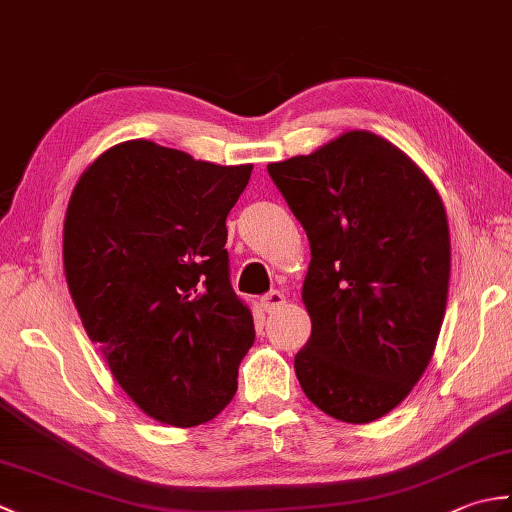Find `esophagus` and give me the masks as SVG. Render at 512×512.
Returning a JSON list of instances; mask_svg holds the SVG:
<instances>
[{
  "instance_id": "obj_1",
  "label": "esophagus",
  "mask_w": 512,
  "mask_h": 512,
  "mask_svg": "<svg viewBox=\"0 0 512 512\" xmlns=\"http://www.w3.org/2000/svg\"><path fill=\"white\" fill-rule=\"evenodd\" d=\"M284 303H286V297H284V292H279V290L266 292L262 299V306L266 312H277L279 308H284Z\"/></svg>"
}]
</instances>
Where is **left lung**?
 <instances>
[{
    "instance_id": "obj_1",
    "label": "left lung",
    "mask_w": 512,
    "mask_h": 512,
    "mask_svg": "<svg viewBox=\"0 0 512 512\" xmlns=\"http://www.w3.org/2000/svg\"><path fill=\"white\" fill-rule=\"evenodd\" d=\"M310 239L312 334L299 385L328 416L365 424L407 398L447 310L451 242L429 178L389 140L347 132L268 165Z\"/></svg>"
}]
</instances>
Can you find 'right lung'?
Returning <instances> with one entry per match:
<instances>
[{"instance_id": "obj_1", "label": "right lung", "mask_w": 512, "mask_h": 512, "mask_svg": "<svg viewBox=\"0 0 512 512\" xmlns=\"http://www.w3.org/2000/svg\"><path fill=\"white\" fill-rule=\"evenodd\" d=\"M250 171L127 140L85 169L65 213V279L85 332L127 396L173 427L231 402L255 341L224 248Z\"/></svg>"}]
</instances>
